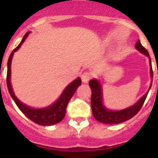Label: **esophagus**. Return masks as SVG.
<instances>
[{
    "instance_id": "esophagus-1",
    "label": "esophagus",
    "mask_w": 158,
    "mask_h": 158,
    "mask_svg": "<svg viewBox=\"0 0 158 158\" xmlns=\"http://www.w3.org/2000/svg\"><path fill=\"white\" fill-rule=\"evenodd\" d=\"M90 78H91V73L89 72H85L81 74V79H82V82L84 83L89 82Z\"/></svg>"
}]
</instances>
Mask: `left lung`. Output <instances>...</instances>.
<instances>
[{"mask_svg":"<svg viewBox=\"0 0 158 158\" xmlns=\"http://www.w3.org/2000/svg\"><path fill=\"white\" fill-rule=\"evenodd\" d=\"M135 48L139 52L146 55L149 58L150 66H151L150 73H151V78L152 79L153 72L150 55L147 52V50L142 46L141 43L139 42V40H138V41L136 42ZM152 83H151L149 89L152 87ZM89 85L91 89V109H92L93 116L98 122L106 123V124H116V123H123L132 118L133 117L137 114L138 112L140 110V108L142 107L143 104L146 99L147 94L149 92V89H148V91L135 105L129 106L128 108L119 110V111H111V110L106 109L105 106L103 105L102 89V86L100 85L99 81L97 79H91L89 81Z\"/></svg>","mask_w":158,"mask_h":158,"instance_id":"obj_1","label":"left lung"}]
</instances>
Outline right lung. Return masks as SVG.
Listing matches in <instances>:
<instances>
[{
	"label": "right lung",
	"instance_id": "obj_1",
	"mask_svg": "<svg viewBox=\"0 0 158 158\" xmlns=\"http://www.w3.org/2000/svg\"><path fill=\"white\" fill-rule=\"evenodd\" d=\"M29 32L26 33L25 35L23 38L22 41L20 42V44L12 51L11 55L9 56L8 62H7V74H6L7 89H8V91L12 96V98L15 102L16 105L18 106L20 111L27 118H29L31 121L39 124V125H54L56 123L61 122L63 118L65 117L66 108L68 106V103L70 101V99L72 98L73 94L75 93L77 88L81 85V79H80V78H78L75 80H73L71 84H69V85L66 87L65 89L63 90V92L62 93V95L60 96L57 101L47 107L36 109V108L29 107V106L23 104L22 102H20L17 98V96L14 95L12 85H11V81H10V79H11V63H12V59L14 52H17L20 48V46L24 42L27 36L29 35Z\"/></svg>",
	"mask_w": 158,
	"mask_h": 158
}]
</instances>
